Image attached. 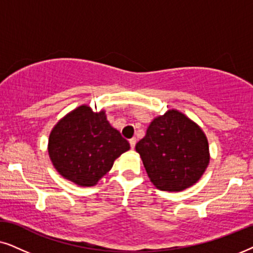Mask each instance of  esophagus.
Wrapping results in <instances>:
<instances>
[{
  "label": "esophagus",
  "instance_id": "34e87169",
  "mask_svg": "<svg viewBox=\"0 0 253 253\" xmlns=\"http://www.w3.org/2000/svg\"><path fill=\"white\" fill-rule=\"evenodd\" d=\"M129 144H130V148H132V149H134V148H135V144H136V139H135V137H133V139L129 140Z\"/></svg>",
  "mask_w": 253,
  "mask_h": 253
}]
</instances>
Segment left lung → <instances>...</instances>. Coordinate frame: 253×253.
Instances as JSON below:
<instances>
[{"label":"left lung","instance_id":"left-lung-1","mask_svg":"<svg viewBox=\"0 0 253 253\" xmlns=\"http://www.w3.org/2000/svg\"><path fill=\"white\" fill-rule=\"evenodd\" d=\"M148 177L161 191L179 192L200 179L210 164L206 134L178 110L154 118L136 143Z\"/></svg>","mask_w":253,"mask_h":253}]
</instances>
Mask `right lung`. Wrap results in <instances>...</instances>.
<instances>
[{
  "instance_id": "add662e5",
  "label": "right lung",
  "mask_w": 253,
  "mask_h": 253,
  "mask_svg": "<svg viewBox=\"0 0 253 253\" xmlns=\"http://www.w3.org/2000/svg\"><path fill=\"white\" fill-rule=\"evenodd\" d=\"M128 141L106 119L105 111L89 105L70 111L56 123L48 137L53 167L79 186H95L112 169L114 161L129 150Z\"/></svg>"
}]
</instances>
